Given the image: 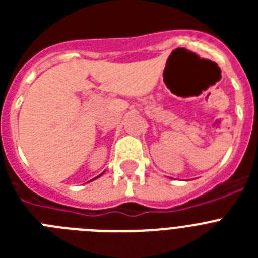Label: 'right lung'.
<instances>
[{"label": "right lung", "mask_w": 258, "mask_h": 258, "mask_svg": "<svg viewBox=\"0 0 258 258\" xmlns=\"http://www.w3.org/2000/svg\"><path fill=\"white\" fill-rule=\"evenodd\" d=\"M98 177H101V175H98ZM98 177H95V178H98ZM95 178H94V179H95Z\"/></svg>", "instance_id": "right-lung-1"}]
</instances>
